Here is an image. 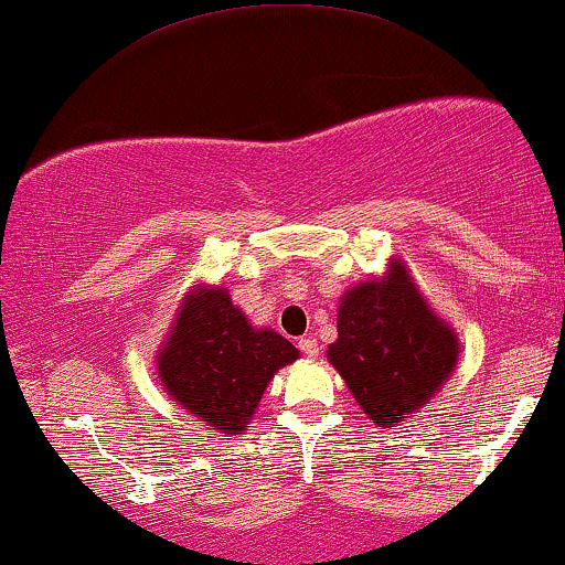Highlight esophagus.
Segmentation results:
<instances>
[{"instance_id":"obj_1","label":"esophagus","mask_w":565,"mask_h":565,"mask_svg":"<svg viewBox=\"0 0 565 565\" xmlns=\"http://www.w3.org/2000/svg\"><path fill=\"white\" fill-rule=\"evenodd\" d=\"M298 349H300L306 356H310V359L318 356V341H316L313 337H302V339L298 341Z\"/></svg>"}]
</instances>
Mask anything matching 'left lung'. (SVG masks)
<instances>
[{"label": "left lung", "mask_w": 565, "mask_h": 565, "mask_svg": "<svg viewBox=\"0 0 565 565\" xmlns=\"http://www.w3.org/2000/svg\"><path fill=\"white\" fill-rule=\"evenodd\" d=\"M329 362L366 418L392 428L420 411L459 362V337L433 313L399 259L343 292Z\"/></svg>", "instance_id": "left-lung-1"}]
</instances>
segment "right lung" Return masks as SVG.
<instances>
[{
  "instance_id": "right-lung-1",
  "label": "right lung",
  "mask_w": 565,
  "mask_h": 565,
  "mask_svg": "<svg viewBox=\"0 0 565 565\" xmlns=\"http://www.w3.org/2000/svg\"><path fill=\"white\" fill-rule=\"evenodd\" d=\"M298 349L273 329H255L224 288L199 285L158 351V377L181 411L226 436L247 430L267 382Z\"/></svg>"
}]
</instances>
